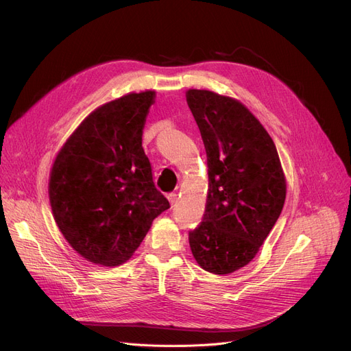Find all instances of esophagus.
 I'll list each match as a JSON object with an SVG mask.
<instances>
[{
  "label": "esophagus",
  "instance_id": "34e87169",
  "mask_svg": "<svg viewBox=\"0 0 351 351\" xmlns=\"http://www.w3.org/2000/svg\"><path fill=\"white\" fill-rule=\"evenodd\" d=\"M168 199H169V202H171V205L173 206V205L176 204V200H178V195L172 192V193H169V195H168Z\"/></svg>",
  "mask_w": 351,
  "mask_h": 351
}]
</instances>
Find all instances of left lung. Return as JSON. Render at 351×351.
<instances>
[{
  "label": "left lung",
  "instance_id": "left-lung-1",
  "mask_svg": "<svg viewBox=\"0 0 351 351\" xmlns=\"http://www.w3.org/2000/svg\"><path fill=\"white\" fill-rule=\"evenodd\" d=\"M186 101L209 166L205 215L189 245L202 269L229 274L253 259L278 222L286 180L274 142L243 104L205 89H189Z\"/></svg>",
  "mask_w": 351,
  "mask_h": 351
}]
</instances>
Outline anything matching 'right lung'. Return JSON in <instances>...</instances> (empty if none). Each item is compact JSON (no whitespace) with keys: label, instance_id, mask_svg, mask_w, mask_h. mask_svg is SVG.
I'll return each instance as SVG.
<instances>
[{"label":"right lung","instance_id":"add662e5","mask_svg":"<svg viewBox=\"0 0 351 351\" xmlns=\"http://www.w3.org/2000/svg\"><path fill=\"white\" fill-rule=\"evenodd\" d=\"M154 90L95 109L71 135L49 178L52 213L86 261L118 266L138 249L152 220L171 205L152 178L142 129Z\"/></svg>","mask_w":351,"mask_h":351}]
</instances>
